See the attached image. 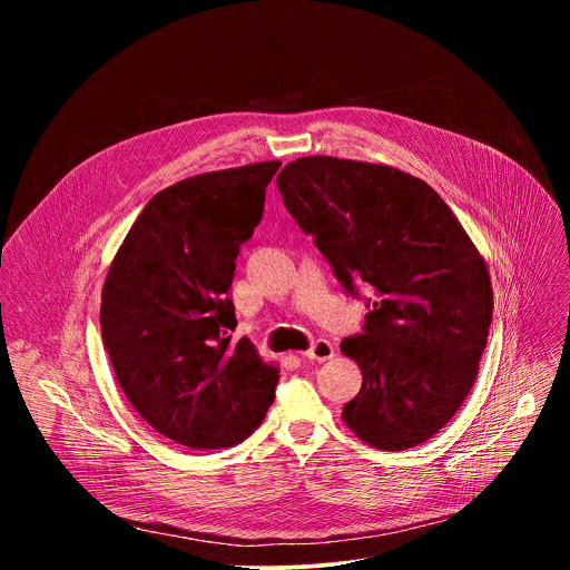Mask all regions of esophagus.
<instances>
[{
	"instance_id": "obj_1",
	"label": "esophagus",
	"mask_w": 570,
	"mask_h": 570,
	"mask_svg": "<svg viewBox=\"0 0 570 570\" xmlns=\"http://www.w3.org/2000/svg\"><path fill=\"white\" fill-rule=\"evenodd\" d=\"M302 356H306V358H311V361H330V358L336 356V347H334L330 341L320 338V341H315L306 352H302Z\"/></svg>"
}]
</instances>
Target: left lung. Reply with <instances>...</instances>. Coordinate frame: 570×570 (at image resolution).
<instances>
[{
	"label": "left lung",
	"instance_id": "left-lung-1",
	"mask_svg": "<svg viewBox=\"0 0 570 570\" xmlns=\"http://www.w3.org/2000/svg\"><path fill=\"white\" fill-rule=\"evenodd\" d=\"M277 189L338 282L374 291L365 332L341 343L363 372L343 422L383 451L426 442L478 376L494 308L482 255L438 191L394 167L297 157Z\"/></svg>",
	"mask_w": 570,
	"mask_h": 570
}]
</instances>
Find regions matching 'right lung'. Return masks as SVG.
<instances>
[{
    "instance_id": "right-lung-1",
    "label": "right lung",
    "mask_w": 570,
    "mask_h": 570,
    "mask_svg": "<svg viewBox=\"0 0 570 570\" xmlns=\"http://www.w3.org/2000/svg\"><path fill=\"white\" fill-rule=\"evenodd\" d=\"M279 167L257 161L161 189L110 264L101 336L115 376L141 420L183 446L243 442L275 399L279 367L220 332L236 324L234 262Z\"/></svg>"
}]
</instances>
